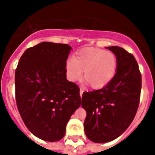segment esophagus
<instances>
[{
  "label": "esophagus",
  "mask_w": 155,
  "mask_h": 155,
  "mask_svg": "<svg viewBox=\"0 0 155 155\" xmlns=\"http://www.w3.org/2000/svg\"><path fill=\"white\" fill-rule=\"evenodd\" d=\"M83 92H84V89H83V88H80V95H81V97L82 96V94H83Z\"/></svg>",
  "instance_id": "1"
}]
</instances>
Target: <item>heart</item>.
<instances>
[{
    "mask_svg": "<svg viewBox=\"0 0 155 155\" xmlns=\"http://www.w3.org/2000/svg\"><path fill=\"white\" fill-rule=\"evenodd\" d=\"M117 61L114 53L97 48H85L74 58L66 62L68 80L76 81L81 78L82 70L84 78L93 88L107 85L116 74Z\"/></svg>",
    "mask_w": 155,
    "mask_h": 155,
    "instance_id": "1",
    "label": "heart"
}]
</instances>
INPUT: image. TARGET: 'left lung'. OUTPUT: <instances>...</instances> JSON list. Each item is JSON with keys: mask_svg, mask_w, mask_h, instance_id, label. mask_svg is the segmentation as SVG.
I'll return each instance as SVG.
<instances>
[{"mask_svg": "<svg viewBox=\"0 0 155 155\" xmlns=\"http://www.w3.org/2000/svg\"><path fill=\"white\" fill-rule=\"evenodd\" d=\"M106 48L116 57V74L103 88L85 91L81 98L87 113L84 132L94 143L112 141L128 128L137 111L141 90V74L134 56L119 46Z\"/></svg>", "mask_w": 155, "mask_h": 155, "instance_id": "obj_1", "label": "left lung"}]
</instances>
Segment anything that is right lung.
I'll return each mask as SVG.
<instances>
[{
    "instance_id": "1",
    "label": "right lung",
    "mask_w": 155,
    "mask_h": 155,
    "mask_svg": "<svg viewBox=\"0 0 155 155\" xmlns=\"http://www.w3.org/2000/svg\"><path fill=\"white\" fill-rule=\"evenodd\" d=\"M72 48L42 42L27 49L15 71V98L24 124L35 137L58 141L81 105L80 89L66 76V61Z\"/></svg>"
}]
</instances>
